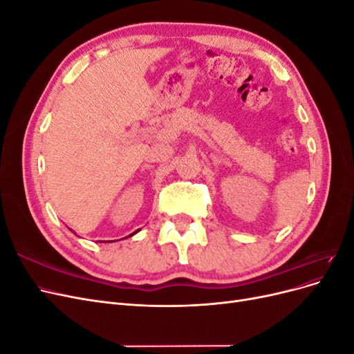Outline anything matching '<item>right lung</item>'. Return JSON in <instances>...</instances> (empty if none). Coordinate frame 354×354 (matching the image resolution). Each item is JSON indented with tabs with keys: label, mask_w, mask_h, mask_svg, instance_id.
<instances>
[{
	"label": "right lung",
	"mask_w": 354,
	"mask_h": 354,
	"mask_svg": "<svg viewBox=\"0 0 354 354\" xmlns=\"http://www.w3.org/2000/svg\"><path fill=\"white\" fill-rule=\"evenodd\" d=\"M138 230H140V229H138ZM138 230H136V232H134V233H131V234H130V236H133V234H136V233H137V232H138ZM109 242H112V241H109Z\"/></svg>",
	"instance_id": "right-lung-1"
}]
</instances>
